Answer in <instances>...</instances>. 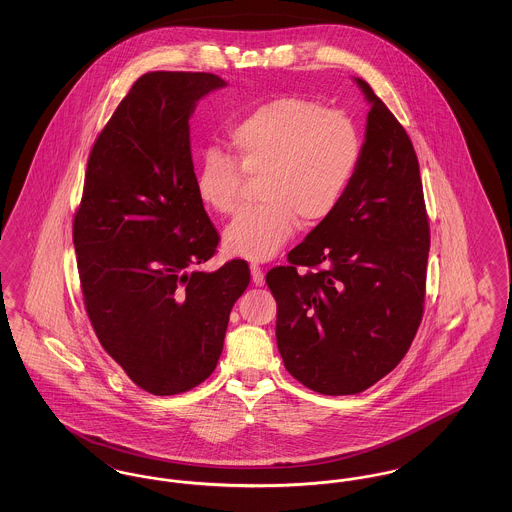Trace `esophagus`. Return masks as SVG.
I'll use <instances>...</instances> for the list:
<instances>
[{
    "instance_id": "esophagus-1",
    "label": "esophagus",
    "mask_w": 512,
    "mask_h": 512,
    "mask_svg": "<svg viewBox=\"0 0 512 512\" xmlns=\"http://www.w3.org/2000/svg\"><path fill=\"white\" fill-rule=\"evenodd\" d=\"M251 278H253V284L255 286H263L265 284V274H263V268L259 265H251Z\"/></svg>"
}]
</instances>
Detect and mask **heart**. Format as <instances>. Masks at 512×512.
Segmentation results:
<instances>
[{"label":"heart","instance_id":"obj_1","mask_svg":"<svg viewBox=\"0 0 512 512\" xmlns=\"http://www.w3.org/2000/svg\"><path fill=\"white\" fill-rule=\"evenodd\" d=\"M234 157L209 151L195 176L201 203L219 215L236 211L244 176L257 178L261 205L247 207L224 230L230 255L268 261L295 232L340 205L361 159V136L347 115L299 96L257 105L228 132Z\"/></svg>","mask_w":512,"mask_h":512}]
</instances>
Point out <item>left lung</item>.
I'll list each match as a JSON object with an SVG mask.
<instances>
[{
  "mask_svg": "<svg viewBox=\"0 0 512 512\" xmlns=\"http://www.w3.org/2000/svg\"><path fill=\"white\" fill-rule=\"evenodd\" d=\"M355 82L370 103L359 167L288 267L267 274L284 366L322 395L361 393L399 365L426 295L430 224L413 142L365 80Z\"/></svg>",
  "mask_w": 512,
  "mask_h": 512,
  "instance_id": "left-lung-1",
  "label": "left lung"
}]
</instances>
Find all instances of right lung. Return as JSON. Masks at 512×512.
I'll return each instance as SVG.
<instances>
[{"mask_svg":"<svg viewBox=\"0 0 512 512\" xmlns=\"http://www.w3.org/2000/svg\"><path fill=\"white\" fill-rule=\"evenodd\" d=\"M226 82L140 76L90 151L73 224L84 307L103 349L153 395L192 390L219 363L249 267L209 261L220 242L195 192L190 117Z\"/></svg>","mask_w":512,"mask_h":512,"instance_id":"right-lung-1","label":"right lung"}]
</instances>
